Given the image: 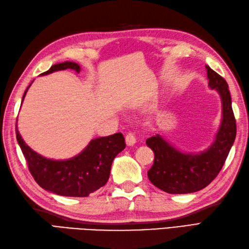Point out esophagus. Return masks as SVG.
I'll return each mask as SVG.
<instances>
[{"instance_id":"34e87169","label":"esophagus","mask_w":249,"mask_h":249,"mask_svg":"<svg viewBox=\"0 0 249 249\" xmlns=\"http://www.w3.org/2000/svg\"><path fill=\"white\" fill-rule=\"evenodd\" d=\"M125 142L128 145H133L136 142V137L135 135L133 134V133H128V134L125 135Z\"/></svg>"}]
</instances>
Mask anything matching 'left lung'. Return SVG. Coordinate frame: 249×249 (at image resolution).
Instances as JSON below:
<instances>
[{"label": "left lung", "mask_w": 249, "mask_h": 249, "mask_svg": "<svg viewBox=\"0 0 249 249\" xmlns=\"http://www.w3.org/2000/svg\"><path fill=\"white\" fill-rule=\"evenodd\" d=\"M206 70L209 87L219 92L223 107L222 124L211 147L199 154H185L160 135L145 141L154 152V162L148 171V178L155 187L171 195L196 192L208 186L220 173L236 135L228 84L208 65H206Z\"/></svg>", "instance_id": "left-lung-1"}]
</instances>
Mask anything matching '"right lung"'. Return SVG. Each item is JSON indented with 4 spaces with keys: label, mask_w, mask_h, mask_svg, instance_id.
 Segmentation results:
<instances>
[{
    "label": "right lung",
    "mask_w": 249,
    "mask_h": 249,
    "mask_svg": "<svg viewBox=\"0 0 249 249\" xmlns=\"http://www.w3.org/2000/svg\"><path fill=\"white\" fill-rule=\"evenodd\" d=\"M66 69L74 70L76 72L80 71V66L77 63L63 62L53 65L41 75ZM16 134L27 161L28 170L38 185L47 191L64 196H88L89 193L105 186L110 178L113 160L125 148L124 135L116 133L93 139L80 154L71 160H53L30 149L22 139L17 125Z\"/></svg>",
    "instance_id": "right-lung-1"
}]
</instances>
